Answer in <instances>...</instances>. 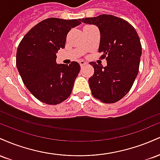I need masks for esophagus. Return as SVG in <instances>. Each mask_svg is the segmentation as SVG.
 <instances>
[{
	"label": "esophagus",
	"instance_id": "1",
	"mask_svg": "<svg viewBox=\"0 0 160 160\" xmlns=\"http://www.w3.org/2000/svg\"><path fill=\"white\" fill-rule=\"evenodd\" d=\"M86 64H87V62L83 61V60H81V61H80V66H81V67H82V66H84V65H86Z\"/></svg>",
	"mask_w": 160,
	"mask_h": 160
}]
</instances>
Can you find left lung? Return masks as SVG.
Segmentation results:
<instances>
[{
    "label": "left lung",
    "mask_w": 160,
    "mask_h": 160,
    "mask_svg": "<svg viewBox=\"0 0 160 160\" xmlns=\"http://www.w3.org/2000/svg\"><path fill=\"white\" fill-rule=\"evenodd\" d=\"M80 21L98 28L101 38L98 52L106 58L107 66L94 62V74L89 79L92 94L104 103L122 98L131 89L138 73L142 52L136 30L126 20L103 14Z\"/></svg>",
    "instance_id": "obj_1"
}]
</instances>
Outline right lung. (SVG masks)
Instances as JSON below:
<instances>
[{"label":"right lung","mask_w":160,"mask_h":160,"mask_svg":"<svg viewBox=\"0 0 160 160\" xmlns=\"http://www.w3.org/2000/svg\"><path fill=\"white\" fill-rule=\"evenodd\" d=\"M80 19L49 18L37 24L24 36L16 52V67L31 93L40 102L57 104L71 95L80 72L78 62L56 63V53L64 49L66 37Z\"/></svg>","instance_id":"1"}]
</instances>
